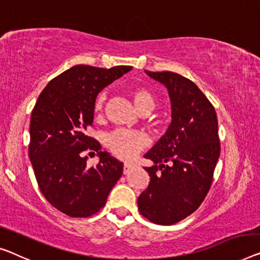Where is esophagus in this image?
<instances>
[{
    "label": "esophagus",
    "mask_w": 260,
    "mask_h": 260,
    "mask_svg": "<svg viewBox=\"0 0 260 260\" xmlns=\"http://www.w3.org/2000/svg\"><path fill=\"white\" fill-rule=\"evenodd\" d=\"M133 168H134V166L132 164H125L123 165V174H128Z\"/></svg>",
    "instance_id": "34e87169"
}]
</instances>
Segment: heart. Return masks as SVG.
Listing matches in <instances>:
<instances>
[{
    "label": "heart",
    "instance_id": "1",
    "mask_svg": "<svg viewBox=\"0 0 260 260\" xmlns=\"http://www.w3.org/2000/svg\"><path fill=\"white\" fill-rule=\"evenodd\" d=\"M128 94L133 100L137 110L141 114H148L154 110L155 107V96L148 88L135 86L131 88ZM105 93H100L96 96L94 106L95 114L102 113L104 108V103H105ZM147 145L146 135L141 132L129 131V129H117L112 132L111 134L107 135L106 138V146L107 148L113 153L115 156L122 160H129L134 157L140 150Z\"/></svg>",
    "mask_w": 260,
    "mask_h": 260
}]
</instances>
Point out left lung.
<instances>
[{"label": "left lung", "instance_id": "obj_1", "mask_svg": "<svg viewBox=\"0 0 260 260\" xmlns=\"http://www.w3.org/2000/svg\"><path fill=\"white\" fill-rule=\"evenodd\" d=\"M167 87L172 123L143 157L148 187L138 199L141 215L160 225H172L196 211L210 189L220 153L214 106L191 80L175 72L146 71Z\"/></svg>", "mask_w": 260, "mask_h": 260}]
</instances>
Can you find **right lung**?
Returning <instances> with one entry per match:
<instances>
[{
  "label": "right lung",
  "instance_id": "obj_1",
  "mask_svg": "<svg viewBox=\"0 0 260 260\" xmlns=\"http://www.w3.org/2000/svg\"><path fill=\"white\" fill-rule=\"evenodd\" d=\"M131 70L76 65L46 85L31 113L29 157L38 187L52 207L70 217L98 212L122 175V162L102 152L87 129L98 93ZM86 150L97 152L96 168L86 166Z\"/></svg>",
  "mask_w": 260,
  "mask_h": 260
}]
</instances>
